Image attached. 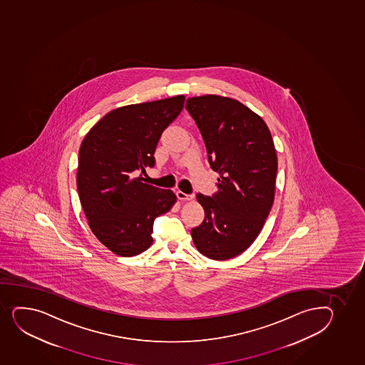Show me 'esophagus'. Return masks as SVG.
<instances>
[{
  "mask_svg": "<svg viewBox=\"0 0 365 365\" xmlns=\"http://www.w3.org/2000/svg\"><path fill=\"white\" fill-rule=\"evenodd\" d=\"M176 195L178 200L192 201L194 199V194H185V192H180V190L176 192Z\"/></svg>",
  "mask_w": 365,
  "mask_h": 365,
  "instance_id": "1",
  "label": "esophagus"
}]
</instances>
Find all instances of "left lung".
<instances>
[{
	"label": "left lung",
	"mask_w": 365,
	"mask_h": 365,
	"mask_svg": "<svg viewBox=\"0 0 365 365\" xmlns=\"http://www.w3.org/2000/svg\"><path fill=\"white\" fill-rule=\"evenodd\" d=\"M185 108L220 175L215 195H196L205 218L192 227V242L205 257L227 260L255 242L270 213L277 173L274 140L263 118L235 98L195 96Z\"/></svg>",
	"instance_id": "left-lung-1"
}]
</instances>
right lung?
<instances>
[{"instance_id":"right-lung-1","label":"right lung","mask_w":365,"mask_h":365,"mask_svg":"<svg viewBox=\"0 0 365 365\" xmlns=\"http://www.w3.org/2000/svg\"><path fill=\"white\" fill-rule=\"evenodd\" d=\"M185 95L119 107L86 133L77 188L91 232L114 255L133 257L153 243L154 220L173 208L170 189L147 185L161 133L178 117Z\"/></svg>"}]
</instances>
